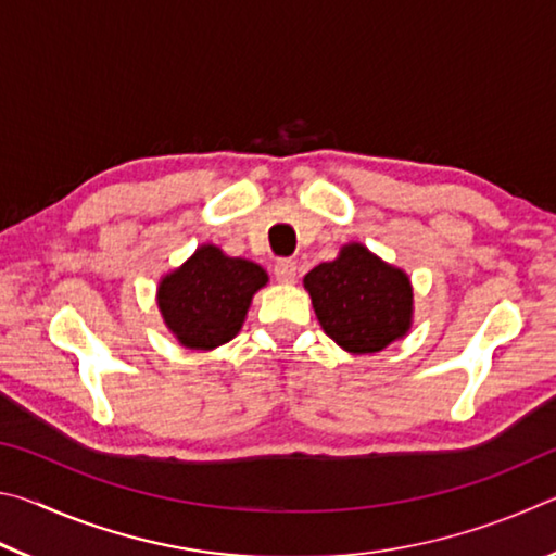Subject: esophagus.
I'll list each match as a JSON object with an SVG mask.
<instances>
[{
	"label": "esophagus",
	"instance_id": "1",
	"mask_svg": "<svg viewBox=\"0 0 556 556\" xmlns=\"http://www.w3.org/2000/svg\"><path fill=\"white\" fill-rule=\"evenodd\" d=\"M275 277L281 285H291L296 279V262L294 260H277Z\"/></svg>",
	"mask_w": 556,
	"mask_h": 556
}]
</instances>
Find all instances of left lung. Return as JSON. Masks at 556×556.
Listing matches in <instances>:
<instances>
[{
	"mask_svg": "<svg viewBox=\"0 0 556 556\" xmlns=\"http://www.w3.org/2000/svg\"><path fill=\"white\" fill-rule=\"evenodd\" d=\"M304 289L326 336L345 353H380L402 341L414 321L409 275L363 242H345L336 260L314 267Z\"/></svg>",
	"mask_w": 556,
	"mask_h": 556,
	"instance_id": "obj_1",
	"label": "left lung"
}]
</instances>
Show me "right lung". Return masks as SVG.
<instances>
[{"mask_svg": "<svg viewBox=\"0 0 556 556\" xmlns=\"http://www.w3.org/2000/svg\"><path fill=\"white\" fill-rule=\"evenodd\" d=\"M267 271L257 262L230 257L213 242H203L181 267L159 279L156 306L164 326L188 351H213L235 336Z\"/></svg>", "mask_w": 556, "mask_h": 556, "instance_id": "1", "label": "right lung"}]
</instances>
